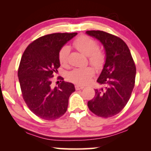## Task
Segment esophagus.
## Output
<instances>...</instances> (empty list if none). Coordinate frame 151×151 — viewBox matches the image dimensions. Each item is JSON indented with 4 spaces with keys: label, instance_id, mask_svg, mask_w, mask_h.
<instances>
[{
    "label": "esophagus",
    "instance_id": "1",
    "mask_svg": "<svg viewBox=\"0 0 151 151\" xmlns=\"http://www.w3.org/2000/svg\"><path fill=\"white\" fill-rule=\"evenodd\" d=\"M75 88L76 90H81V89H83V88H84V86H80V85H78V84H77V85L75 86Z\"/></svg>",
    "mask_w": 151,
    "mask_h": 151
}]
</instances>
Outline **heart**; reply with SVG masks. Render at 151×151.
Instances as JSON below:
<instances>
[{"instance_id": "obj_1", "label": "heart", "mask_w": 151, "mask_h": 151, "mask_svg": "<svg viewBox=\"0 0 151 151\" xmlns=\"http://www.w3.org/2000/svg\"><path fill=\"white\" fill-rule=\"evenodd\" d=\"M73 44L80 52L88 56L91 64L97 68L102 67L105 61V55L98 49V43L94 39L87 36H81L76 38ZM69 51V47L67 45L63 46L60 50L58 60L62 65L67 64ZM94 73V69L91 67L75 68L68 73V78L73 83L83 85L90 81Z\"/></svg>"}]
</instances>
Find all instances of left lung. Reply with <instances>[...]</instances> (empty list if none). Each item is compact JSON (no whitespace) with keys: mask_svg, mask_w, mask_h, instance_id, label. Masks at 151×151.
Listing matches in <instances>:
<instances>
[{"mask_svg":"<svg viewBox=\"0 0 151 151\" xmlns=\"http://www.w3.org/2000/svg\"><path fill=\"white\" fill-rule=\"evenodd\" d=\"M104 46L106 60L97 82L105 86L96 89L88 102L90 111L98 116L110 117L119 113L129 102L135 86L136 67L127 44L114 35L102 31H86Z\"/></svg>","mask_w":151,"mask_h":151,"instance_id":"left-lung-1","label":"left lung"}]
</instances>
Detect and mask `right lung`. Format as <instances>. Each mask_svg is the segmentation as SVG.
I'll list each match as a JSON object with an SVG mask.
<instances>
[{
	"mask_svg": "<svg viewBox=\"0 0 151 151\" xmlns=\"http://www.w3.org/2000/svg\"><path fill=\"white\" fill-rule=\"evenodd\" d=\"M77 33H55L36 39L27 47L18 71L22 98L29 109L37 116L54 120L67 110L69 98L75 91L70 82L54 86L51 80L60 66V49Z\"/></svg>",
	"mask_w": 151,
	"mask_h": 151,
	"instance_id": "1",
	"label": "right lung"
}]
</instances>
